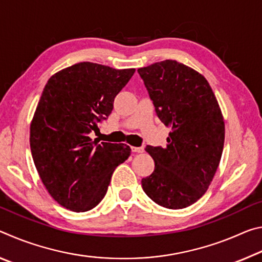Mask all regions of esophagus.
Here are the masks:
<instances>
[{
	"mask_svg": "<svg viewBox=\"0 0 262 262\" xmlns=\"http://www.w3.org/2000/svg\"><path fill=\"white\" fill-rule=\"evenodd\" d=\"M132 151L140 154V152H143L144 151V148L143 147H132Z\"/></svg>",
	"mask_w": 262,
	"mask_h": 262,
	"instance_id": "1",
	"label": "esophagus"
}]
</instances>
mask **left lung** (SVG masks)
<instances>
[{
	"instance_id": "left-lung-1",
	"label": "left lung",
	"mask_w": 262,
	"mask_h": 262,
	"mask_svg": "<svg viewBox=\"0 0 262 262\" xmlns=\"http://www.w3.org/2000/svg\"><path fill=\"white\" fill-rule=\"evenodd\" d=\"M157 117L172 130L165 148L148 145L155 170L142 179L144 193L157 205L183 209L209 187L222 157L224 120L209 83L174 60L137 69Z\"/></svg>"
}]
</instances>
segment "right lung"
<instances>
[{"label": "right lung", "instance_id": "add662e5", "mask_svg": "<svg viewBox=\"0 0 262 262\" xmlns=\"http://www.w3.org/2000/svg\"><path fill=\"white\" fill-rule=\"evenodd\" d=\"M135 69L79 62L48 79L30 127L34 165L48 193L81 212L103 200L113 172L129 157L126 144L92 141ZM99 130V129H98Z\"/></svg>", "mask_w": 262, "mask_h": 262}]
</instances>
